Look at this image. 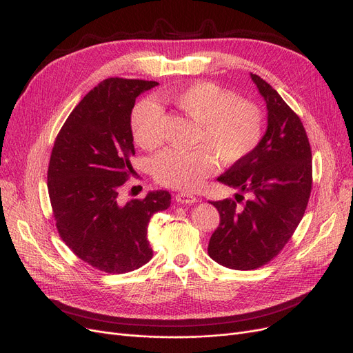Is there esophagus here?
<instances>
[{"label": "esophagus", "mask_w": 353, "mask_h": 353, "mask_svg": "<svg viewBox=\"0 0 353 353\" xmlns=\"http://www.w3.org/2000/svg\"><path fill=\"white\" fill-rule=\"evenodd\" d=\"M176 200H177V203H183V205H193V203L199 201V199L196 196L189 194V193H177Z\"/></svg>", "instance_id": "34e87169"}]
</instances>
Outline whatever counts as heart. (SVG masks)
Masks as SVG:
<instances>
[{
  "mask_svg": "<svg viewBox=\"0 0 353 353\" xmlns=\"http://www.w3.org/2000/svg\"><path fill=\"white\" fill-rule=\"evenodd\" d=\"M200 127L193 152L164 150L153 159V176L161 186L194 190L216 172V157L226 164L245 160L263 137V116L257 105L239 100L233 91L209 81L193 83L167 96ZM163 110L153 99L139 101L130 117L136 143L153 150L161 143ZM210 148L212 154L208 150Z\"/></svg>",
  "mask_w": 353,
  "mask_h": 353,
  "instance_id": "obj_1",
  "label": "heart"
}]
</instances>
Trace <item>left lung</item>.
I'll return each mask as SVG.
<instances>
[{
	"label": "left lung",
	"instance_id": "1",
	"mask_svg": "<svg viewBox=\"0 0 353 353\" xmlns=\"http://www.w3.org/2000/svg\"><path fill=\"white\" fill-rule=\"evenodd\" d=\"M250 77L266 101V133L250 156L217 177L240 192L236 201H210L220 223L209 256L234 270L257 269L279 254L301 223L312 190V152L301 119L270 84L256 74ZM242 192L251 199L239 207Z\"/></svg>",
	"mask_w": 353,
	"mask_h": 353
}]
</instances>
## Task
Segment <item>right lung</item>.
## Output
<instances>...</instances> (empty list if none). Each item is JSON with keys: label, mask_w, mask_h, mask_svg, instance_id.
I'll return each mask as SVG.
<instances>
[{"label": "right lung", "mask_w": 353, "mask_h": 353, "mask_svg": "<svg viewBox=\"0 0 353 353\" xmlns=\"http://www.w3.org/2000/svg\"><path fill=\"white\" fill-rule=\"evenodd\" d=\"M157 84L119 77L101 81L71 111L51 152L47 186L55 226L74 254L110 274L150 261L148 221L172 203L167 190L127 203L119 197L133 173L132 110L141 92Z\"/></svg>", "instance_id": "obj_1"}]
</instances>
